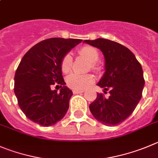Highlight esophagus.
<instances>
[{
    "instance_id": "34e87169",
    "label": "esophagus",
    "mask_w": 158,
    "mask_h": 158,
    "mask_svg": "<svg viewBox=\"0 0 158 158\" xmlns=\"http://www.w3.org/2000/svg\"><path fill=\"white\" fill-rule=\"evenodd\" d=\"M73 94H82V93L84 92V90H77V89H74V90H72Z\"/></svg>"
}]
</instances>
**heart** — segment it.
Instances as JSON below:
<instances>
[{"mask_svg":"<svg viewBox=\"0 0 158 158\" xmlns=\"http://www.w3.org/2000/svg\"><path fill=\"white\" fill-rule=\"evenodd\" d=\"M79 54L81 56L86 58L89 62H90V68L94 72H100L101 68L97 64V61L99 58V54L97 49L90 46H85L79 50ZM72 57L70 54H67L62 57L61 61V69L63 73H68L72 69ZM94 82V77L91 74L79 75L76 73H72L69 75L66 79V83L68 86L73 89L82 90L89 86Z\"/></svg>","mask_w":158,"mask_h":158,"instance_id":"1","label":"heart"}]
</instances>
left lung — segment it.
I'll return each mask as SVG.
<instances>
[{"label": "left lung", "mask_w": 158, "mask_h": 158, "mask_svg": "<svg viewBox=\"0 0 158 158\" xmlns=\"http://www.w3.org/2000/svg\"><path fill=\"white\" fill-rule=\"evenodd\" d=\"M84 42L99 48L105 58V73L97 86L104 88L103 94L89 105L94 117L105 126L118 125L133 112L142 97L145 80L142 66L133 53L114 41L99 38Z\"/></svg>", "instance_id": "1"}]
</instances>
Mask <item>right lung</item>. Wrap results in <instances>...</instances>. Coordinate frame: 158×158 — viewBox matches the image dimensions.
Listing matches in <instances>:
<instances>
[{
	"label": "right lung",
	"mask_w": 158,
	"mask_h": 158,
	"mask_svg": "<svg viewBox=\"0 0 158 158\" xmlns=\"http://www.w3.org/2000/svg\"><path fill=\"white\" fill-rule=\"evenodd\" d=\"M82 42L79 39L50 38L29 50L15 75L14 91L18 104L26 117L40 126H54L68 111L72 92L61 75L62 57ZM55 84L60 93L51 91Z\"/></svg>",
	"instance_id": "obj_1"
}]
</instances>
